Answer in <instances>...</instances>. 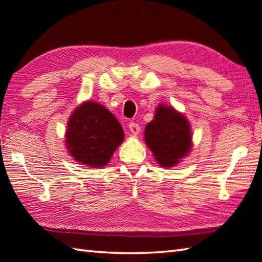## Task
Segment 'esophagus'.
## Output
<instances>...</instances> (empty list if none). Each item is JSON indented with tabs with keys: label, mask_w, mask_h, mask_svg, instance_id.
Here are the masks:
<instances>
[{
	"label": "esophagus",
	"mask_w": 262,
	"mask_h": 262,
	"mask_svg": "<svg viewBox=\"0 0 262 262\" xmlns=\"http://www.w3.org/2000/svg\"><path fill=\"white\" fill-rule=\"evenodd\" d=\"M128 127H129V130L133 135H138L141 130V127L136 122H130L128 124Z\"/></svg>",
	"instance_id": "obj_1"
}]
</instances>
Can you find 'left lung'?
<instances>
[{
    "label": "left lung",
    "mask_w": 262,
    "mask_h": 262,
    "mask_svg": "<svg viewBox=\"0 0 262 262\" xmlns=\"http://www.w3.org/2000/svg\"><path fill=\"white\" fill-rule=\"evenodd\" d=\"M144 139L162 167H173L190 151V124L184 115L160 105L144 130Z\"/></svg>",
    "instance_id": "left-lung-1"
}]
</instances>
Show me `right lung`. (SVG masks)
<instances>
[{"mask_svg": "<svg viewBox=\"0 0 262 262\" xmlns=\"http://www.w3.org/2000/svg\"><path fill=\"white\" fill-rule=\"evenodd\" d=\"M65 136L74 160L100 168L108 163L124 134L121 124L108 110L100 103L87 101L70 116Z\"/></svg>", "mask_w": 262, "mask_h": 262, "instance_id": "add662e5", "label": "right lung"}]
</instances>
